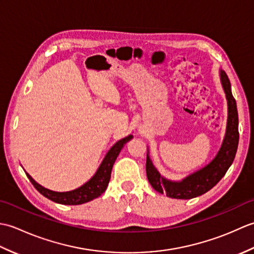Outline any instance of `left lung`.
Masks as SVG:
<instances>
[{
	"mask_svg": "<svg viewBox=\"0 0 254 254\" xmlns=\"http://www.w3.org/2000/svg\"><path fill=\"white\" fill-rule=\"evenodd\" d=\"M220 82H222L228 105L227 127H226V134L222 147L208 165L193 172L192 175L186 177L181 181H171L161 176L158 170L155 168L147 153V179L150 186L157 192L166 194L167 196L171 198L189 199L199 196L216 186L233 164L239 142L238 111H237L236 100L233 93H231L229 78L223 69H220Z\"/></svg>",
	"mask_w": 254,
	"mask_h": 254,
	"instance_id": "8db88e82",
	"label": "left lung"
}]
</instances>
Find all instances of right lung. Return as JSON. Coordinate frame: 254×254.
<instances>
[{
    "label": "right lung",
    "mask_w": 254,
    "mask_h": 254,
    "mask_svg": "<svg viewBox=\"0 0 254 254\" xmlns=\"http://www.w3.org/2000/svg\"><path fill=\"white\" fill-rule=\"evenodd\" d=\"M133 137V135H128L124 137L120 141H118L113 146L109 149V152L107 153L105 156L104 160H102L101 165L99 166L98 170L96 171V174L93 176V178L89 181H87L77 189H75L73 191L68 192H56L51 191L49 189H46L39 183H37L32 178L27 174V177L30 180L38 192H40L42 195L46 196L47 198L51 199V201L59 203V204H64V205H79L87 203L91 199L100 196L102 193L106 191V189L109 185V180L111 177V170L113 164L118 157V155L120 154L122 147L126 145L130 139Z\"/></svg>",
    "instance_id": "right-lung-1"
}]
</instances>
